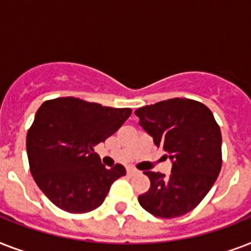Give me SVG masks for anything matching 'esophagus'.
Instances as JSON below:
<instances>
[{"mask_svg":"<svg viewBox=\"0 0 251 251\" xmlns=\"http://www.w3.org/2000/svg\"><path fill=\"white\" fill-rule=\"evenodd\" d=\"M138 171L137 169H134V168H127V176H134L137 175Z\"/></svg>","mask_w":251,"mask_h":251,"instance_id":"esophagus-1","label":"esophagus"}]
</instances>
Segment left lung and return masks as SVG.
<instances>
[{
  "instance_id": "1",
  "label": "left lung",
  "mask_w": 251,
  "mask_h": 251,
  "mask_svg": "<svg viewBox=\"0 0 251 251\" xmlns=\"http://www.w3.org/2000/svg\"><path fill=\"white\" fill-rule=\"evenodd\" d=\"M139 125L172 160L168 177L145 172L149 191L138 197L153 216L177 218L190 212L211 190L222 169V133L214 114L191 99H169L135 110Z\"/></svg>"
}]
</instances>
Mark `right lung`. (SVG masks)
<instances>
[{"label":"right lung","instance_id":"right-lung-1","mask_svg":"<svg viewBox=\"0 0 251 251\" xmlns=\"http://www.w3.org/2000/svg\"><path fill=\"white\" fill-rule=\"evenodd\" d=\"M130 108H110L82 99L57 98L41 104L27 133V156L35 182L50 202L70 214L98 208L112 183L126 175L106 169L95 147L117 131Z\"/></svg>","mask_w":251,"mask_h":251}]
</instances>
